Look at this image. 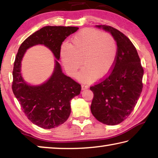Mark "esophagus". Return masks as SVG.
<instances>
[{
	"label": "esophagus",
	"instance_id": "obj_1",
	"mask_svg": "<svg viewBox=\"0 0 158 158\" xmlns=\"http://www.w3.org/2000/svg\"><path fill=\"white\" fill-rule=\"evenodd\" d=\"M88 88H89V86H88V85L86 84H81V89L82 90H84V89H87Z\"/></svg>",
	"mask_w": 158,
	"mask_h": 158
}]
</instances>
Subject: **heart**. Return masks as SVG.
<instances>
[{
  "instance_id": "heart-1",
  "label": "heart",
  "mask_w": 158,
  "mask_h": 158,
  "mask_svg": "<svg viewBox=\"0 0 158 158\" xmlns=\"http://www.w3.org/2000/svg\"><path fill=\"white\" fill-rule=\"evenodd\" d=\"M117 53V43L112 35L95 28H85L73 37L69 44L63 45L60 57L69 76H75L83 63L84 68L77 77L81 81H93L97 75L102 78L110 73Z\"/></svg>"
}]
</instances>
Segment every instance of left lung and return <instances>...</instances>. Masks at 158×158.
Instances as JSON below:
<instances>
[{"label":"left lung","instance_id":"8db88e82","mask_svg":"<svg viewBox=\"0 0 158 158\" xmlns=\"http://www.w3.org/2000/svg\"><path fill=\"white\" fill-rule=\"evenodd\" d=\"M116 40V63L108 75L90 87L93 93L90 110L101 123L108 125L121 123L134 110L142 91L143 69L137 51L128 37L117 29L98 25Z\"/></svg>","mask_w":158,"mask_h":158}]
</instances>
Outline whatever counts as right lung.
Instances as JSON below:
<instances>
[{
	"instance_id": "obj_1",
	"label": "right lung",
	"mask_w": 158,
	"mask_h": 158,
	"mask_svg": "<svg viewBox=\"0 0 158 158\" xmlns=\"http://www.w3.org/2000/svg\"><path fill=\"white\" fill-rule=\"evenodd\" d=\"M78 29L74 26H44L21 43L16 56L12 72L13 93L28 118L44 129L56 127L68 120L71 112L70 100L79 95L81 85L65 75L56 61L51 78L40 85L31 86L21 76V60L26 49L38 44L49 48L58 60L63 42Z\"/></svg>"
}]
</instances>
